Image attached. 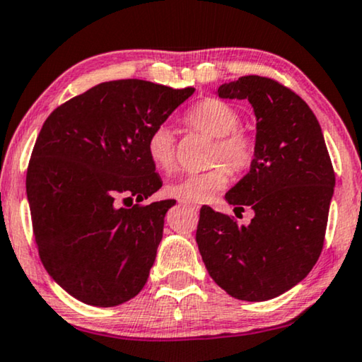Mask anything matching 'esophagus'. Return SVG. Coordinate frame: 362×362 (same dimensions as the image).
Segmentation results:
<instances>
[{
    "mask_svg": "<svg viewBox=\"0 0 362 362\" xmlns=\"http://www.w3.org/2000/svg\"><path fill=\"white\" fill-rule=\"evenodd\" d=\"M180 204H182V206H187V208H192V209H198L197 204H193L190 202H180Z\"/></svg>",
    "mask_w": 362,
    "mask_h": 362,
    "instance_id": "1",
    "label": "esophagus"
}]
</instances>
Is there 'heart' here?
Masks as SVG:
<instances>
[{"label":"heart","mask_w":362,"mask_h":362,"mask_svg":"<svg viewBox=\"0 0 362 362\" xmlns=\"http://www.w3.org/2000/svg\"><path fill=\"white\" fill-rule=\"evenodd\" d=\"M185 120L192 128L214 138L209 153V163L214 164L203 172L185 174L169 183L167 193L185 202H203L209 195L221 192L229 182V170L240 174L249 169L255 156V141L239 127V113L218 99H206L187 113ZM151 163L158 170L172 172L177 164L175 134L165 123L151 129L146 139ZM223 162V165H218Z\"/></svg>","instance_id":"1"}]
</instances>
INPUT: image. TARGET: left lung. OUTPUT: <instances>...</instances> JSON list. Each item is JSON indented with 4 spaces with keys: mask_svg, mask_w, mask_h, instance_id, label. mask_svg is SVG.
Wrapping results in <instances>:
<instances>
[{
    "mask_svg": "<svg viewBox=\"0 0 362 362\" xmlns=\"http://www.w3.org/2000/svg\"><path fill=\"white\" fill-rule=\"evenodd\" d=\"M221 99H247L257 118L250 170L226 193L249 226L203 206L197 244L209 276L229 296L262 302L300 283L319 260L335 172L319 120L300 97L263 76L219 86Z\"/></svg>",
    "mask_w": 362,
    "mask_h": 362,
    "instance_id": "1",
    "label": "left lung"
}]
</instances>
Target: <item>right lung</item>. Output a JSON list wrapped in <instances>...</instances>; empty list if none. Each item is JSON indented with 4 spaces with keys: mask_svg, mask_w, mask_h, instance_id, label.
Instances as JSON below:
<instances>
[{
    "mask_svg": "<svg viewBox=\"0 0 362 362\" xmlns=\"http://www.w3.org/2000/svg\"><path fill=\"white\" fill-rule=\"evenodd\" d=\"M193 93L109 81L57 107L43 123L25 177L32 229L48 274L84 304H123L146 284L164 216L175 204H139L163 187L146 139ZM133 197L132 209L119 206Z\"/></svg>",
    "mask_w": 362,
    "mask_h": 362,
    "instance_id": "add662e5",
    "label": "right lung"
}]
</instances>
